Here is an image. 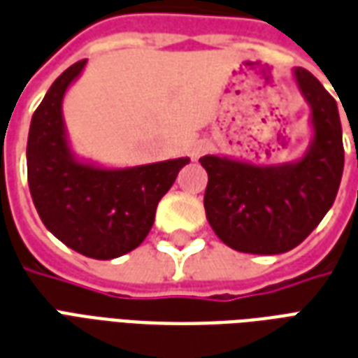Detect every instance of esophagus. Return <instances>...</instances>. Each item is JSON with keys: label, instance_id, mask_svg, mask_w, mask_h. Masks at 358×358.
I'll list each match as a JSON object with an SVG mask.
<instances>
[{"label": "esophagus", "instance_id": "34e87169", "mask_svg": "<svg viewBox=\"0 0 358 358\" xmlns=\"http://www.w3.org/2000/svg\"><path fill=\"white\" fill-rule=\"evenodd\" d=\"M208 150H210V143H208V141H196V143L189 148V154L192 160H198V158L204 156Z\"/></svg>", "mask_w": 358, "mask_h": 358}]
</instances>
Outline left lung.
I'll list each match as a JSON object with an SVG mask.
<instances>
[{
  "instance_id": "1",
  "label": "left lung",
  "mask_w": 358,
  "mask_h": 358,
  "mask_svg": "<svg viewBox=\"0 0 358 358\" xmlns=\"http://www.w3.org/2000/svg\"><path fill=\"white\" fill-rule=\"evenodd\" d=\"M292 74L311 112V141L299 158L280 164L223 154L200 158L208 171V223L236 252H289L317 229L340 189L345 156L338 104L309 70L296 66Z\"/></svg>"
}]
</instances>
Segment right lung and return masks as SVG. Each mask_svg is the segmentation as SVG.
I'll list each match as a JSON object with an SVG mask.
<instances>
[{"label": "right lung", "mask_w": 358, "mask_h": 358, "mask_svg": "<svg viewBox=\"0 0 358 358\" xmlns=\"http://www.w3.org/2000/svg\"><path fill=\"white\" fill-rule=\"evenodd\" d=\"M87 61L62 72L34 112L26 147L28 187L43 225L62 244L93 259H114L147 238L162 196L189 158L106 168L70 145L62 101Z\"/></svg>", "instance_id": "1"}]
</instances>
